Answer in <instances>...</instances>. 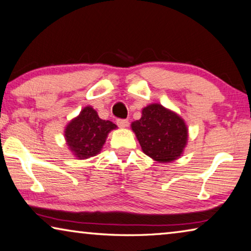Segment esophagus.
<instances>
[{
  "label": "esophagus",
  "instance_id": "obj_1",
  "mask_svg": "<svg viewBox=\"0 0 251 251\" xmlns=\"http://www.w3.org/2000/svg\"><path fill=\"white\" fill-rule=\"evenodd\" d=\"M116 123L118 127H121V128H125V127L128 126V121L127 119H118Z\"/></svg>",
  "mask_w": 251,
  "mask_h": 251
}]
</instances>
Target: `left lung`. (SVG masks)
<instances>
[{
  "instance_id": "left-lung-1",
  "label": "left lung",
  "mask_w": 251,
  "mask_h": 251,
  "mask_svg": "<svg viewBox=\"0 0 251 251\" xmlns=\"http://www.w3.org/2000/svg\"><path fill=\"white\" fill-rule=\"evenodd\" d=\"M132 130L143 153L158 163H170L182 156L189 138L184 119L161 104L142 109V117L133 122Z\"/></svg>"
}]
</instances>
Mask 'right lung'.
Segmentation results:
<instances>
[{"label": "right lung", "mask_w": 251, "mask_h": 251, "mask_svg": "<svg viewBox=\"0 0 251 251\" xmlns=\"http://www.w3.org/2000/svg\"><path fill=\"white\" fill-rule=\"evenodd\" d=\"M116 128L114 123L99 118L93 107L86 106L65 127L66 144L75 158L87 160L100 153L108 134Z\"/></svg>", "instance_id": "obj_1"}]
</instances>
